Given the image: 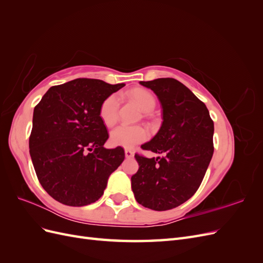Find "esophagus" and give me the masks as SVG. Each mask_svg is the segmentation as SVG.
I'll list each match as a JSON object with an SVG mask.
<instances>
[{
	"instance_id": "esophagus-1",
	"label": "esophagus",
	"mask_w": 263,
	"mask_h": 263,
	"mask_svg": "<svg viewBox=\"0 0 263 263\" xmlns=\"http://www.w3.org/2000/svg\"><path fill=\"white\" fill-rule=\"evenodd\" d=\"M125 157L126 158H133L134 157V153L132 150H129V149H126L125 150Z\"/></svg>"
}]
</instances>
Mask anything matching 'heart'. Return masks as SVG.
Returning <instances> with one entry per match:
<instances>
[{"label": "heart", "mask_w": 263, "mask_h": 263, "mask_svg": "<svg viewBox=\"0 0 263 263\" xmlns=\"http://www.w3.org/2000/svg\"><path fill=\"white\" fill-rule=\"evenodd\" d=\"M130 98L137 103V105L144 110L150 112L156 105V100L153 94L145 89H135L129 93ZM121 105V95L118 93L110 94L102 102L100 107V116L107 126H113L118 119V110ZM149 138V130L144 126L126 125L117 126L110 133V141L115 146L125 148H134Z\"/></svg>", "instance_id": "1"}]
</instances>
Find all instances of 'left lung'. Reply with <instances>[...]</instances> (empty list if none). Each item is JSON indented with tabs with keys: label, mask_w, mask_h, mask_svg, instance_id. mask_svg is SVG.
<instances>
[{
	"label": "left lung",
	"mask_w": 263,
	"mask_h": 263,
	"mask_svg": "<svg viewBox=\"0 0 263 263\" xmlns=\"http://www.w3.org/2000/svg\"><path fill=\"white\" fill-rule=\"evenodd\" d=\"M153 90L162 106V125L156 136L141 145L162 155L146 158L132 177L136 201L154 211H168L186 202L200 187L214 153V123L204 103L172 78L140 81Z\"/></svg>",
	"instance_id": "1"
}]
</instances>
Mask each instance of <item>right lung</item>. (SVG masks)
Listing matches in <instances>:
<instances>
[{
    "mask_svg": "<svg viewBox=\"0 0 263 263\" xmlns=\"http://www.w3.org/2000/svg\"><path fill=\"white\" fill-rule=\"evenodd\" d=\"M97 79L51 86L34 108L29 154L42 186L69 206L97 202L110 173L124 161L122 147L106 149L102 102L122 89Z\"/></svg>",
    "mask_w": 263,
    "mask_h": 263,
    "instance_id": "1",
    "label": "right lung"
}]
</instances>
